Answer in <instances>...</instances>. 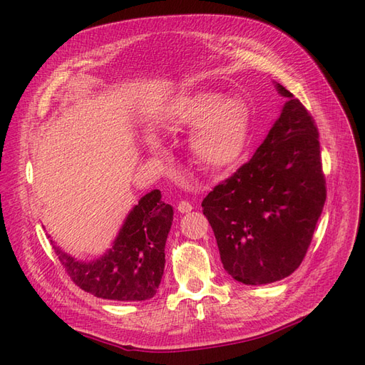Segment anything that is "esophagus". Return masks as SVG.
Returning a JSON list of instances; mask_svg holds the SVG:
<instances>
[{
	"label": "esophagus",
	"mask_w": 365,
	"mask_h": 365,
	"mask_svg": "<svg viewBox=\"0 0 365 365\" xmlns=\"http://www.w3.org/2000/svg\"><path fill=\"white\" fill-rule=\"evenodd\" d=\"M192 210H193V205H192L190 202L181 201V202L178 204V212H180V213H189V212H192Z\"/></svg>",
	"instance_id": "34e87169"
}]
</instances>
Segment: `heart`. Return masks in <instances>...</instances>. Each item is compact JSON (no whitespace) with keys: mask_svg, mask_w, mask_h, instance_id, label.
Listing matches in <instances>:
<instances>
[{"mask_svg":"<svg viewBox=\"0 0 365 365\" xmlns=\"http://www.w3.org/2000/svg\"><path fill=\"white\" fill-rule=\"evenodd\" d=\"M163 118L170 129H195L190 149L208 172L233 168L247 148L251 114L239 97L212 90L189 91L165 106Z\"/></svg>","mask_w":365,"mask_h":365,"instance_id":"1","label":"heart"}]
</instances>
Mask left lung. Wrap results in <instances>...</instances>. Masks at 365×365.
Returning <instances> with one entry per match:
<instances>
[{"instance_id":"left-lung-1","label":"left lung","mask_w":365,"mask_h":365,"mask_svg":"<svg viewBox=\"0 0 365 365\" xmlns=\"http://www.w3.org/2000/svg\"><path fill=\"white\" fill-rule=\"evenodd\" d=\"M275 86L288 102L267 138L202 201L224 269L244 284L277 282L300 267L326 201L315 121Z\"/></svg>"}]
</instances>
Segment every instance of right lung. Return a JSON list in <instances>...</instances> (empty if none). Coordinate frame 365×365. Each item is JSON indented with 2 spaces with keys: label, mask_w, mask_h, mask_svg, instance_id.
Instances as JSON below:
<instances>
[{
  "label": "right lung",
  "mask_w": 365,
  "mask_h": 365,
  "mask_svg": "<svg viewBox=\"0 0 365 365\" xmlns=\"http://www.w3.org/2000/svg\"><path fill=\"white\" fill-rule=\"evenodd\" d=\"M173 208L152 190L130 210L118 236L102 257L79 260L51 245L71 280L85 292L117 302L149 300L157 294L165 263V240Z\"/></svg>",
  "instance_id": "obj_1"
}]
</instances>
